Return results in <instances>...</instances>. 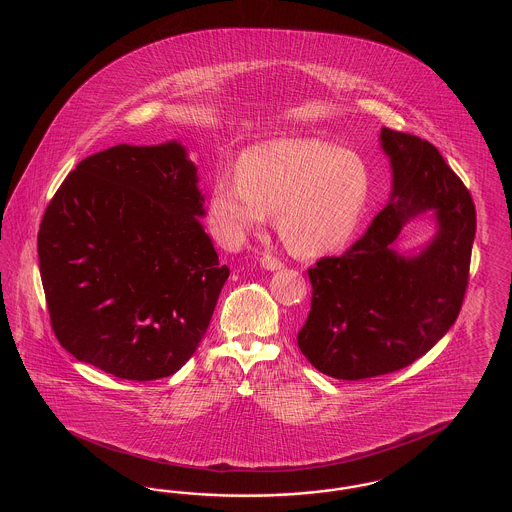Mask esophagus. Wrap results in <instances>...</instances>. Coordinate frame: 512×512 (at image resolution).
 I'll return each mask as SVG.
<instances>
[{
    "mask_svg": "<svg viewBox=\"0 0 512 512\" xmlns=\"http://www.w3.org/2000/svg\"><path fill=\"white\" fill-rule=\"evenodd\" d=\"M261 267L265 268V270H280V268L284 267V263L278 261L276 257H272V255H263L261 257Z\"/></svg>",
    "mask_w": 512,
    "mask_h": 512,
    "instance_id": "1",
    "label": "esophagus"
}]
</instances>
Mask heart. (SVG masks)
I'll use <instances>...</instances> for the list:
<instances>
[{
  "label": "heart",
  "mask_w": 512,
  "mask_h": 512,
  "mask_svg": "<svg viewBox=\"0 0 512 512\" xmlns=\"http://www.w3.org/2000/svg\"><path fill=\"white\" fill-rule=\"evenodd\" d=\"M370 194L365 161L318 138L249 147L240 172H220L209 220L220 240L240 244L276 211V230L299 257L336 251L355 232Z\"/></svg>",
  "instance_id": "b5f03b06"
}]
</instances>
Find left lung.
Returning a JSON list of instances; mask_svg holds the SVG:
<instances>
[{"instance_id":"1","label":"left lung","mask_w":512,"mask_h":512,"mask_svg":"<svg viewBox=\"0 0 512 512\" xmlns=\"http://www.w3.org/2000/svg\"><path fill=\"white\" fill-rule=\"evenodd\" d=\"M380 147L390 159V201L349 251L309 268L311 313L297 334L307 361L338 380L420 359L455 324L468 284L476 209L461 178L413 134L382 128ZM428 212L437 234L401 252L400 230Z\"/></svg>"}]
</instances>
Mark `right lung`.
I'll list each match as a JSON object with an SVG mask.
<instances>
[{"label":"right lung","mask_w":512,"mask_h":512,"mask_svg":"<svg viewBox=\"0 0 512 512\" xmlns=\"http://www.w3.org/2000/svg\"><path fill=\"white\" fill-rule=\"evenodd\" d=\"M186 147H109L80 161L38 232L59 343L122 380L171 376L207 332L230 274L205 232Z\"/></svg>","instance_id":"1"}]
</instances>
